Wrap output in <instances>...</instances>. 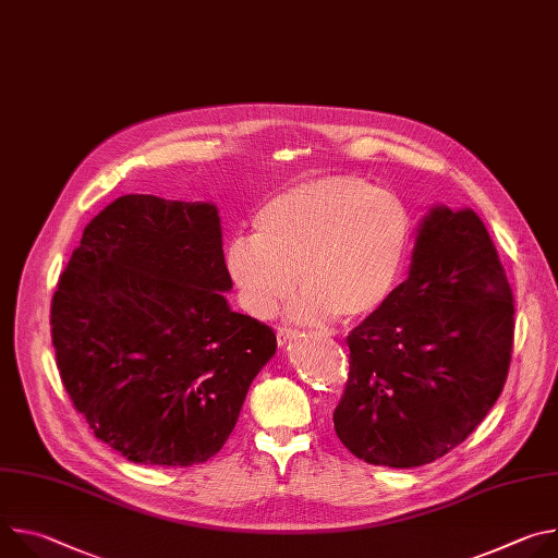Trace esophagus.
Wrapping results in <instances>:
<instances>
[{"mask_svg":"<svg viewBox=\"0 0 558 558\" xmlns=\"http://www.w3.org/2000/svg\"><path fill=\"white\" fill-rule=\"evenodd\" d=\"M295 336H298V331H295V329H289V327H280V329H278V333H276V338H278V344H280V347L289 344Z\"/></svg>","mask_w":558,"mask_h":558,"instance_id":"1","label":"esophagus"}]
</instances>
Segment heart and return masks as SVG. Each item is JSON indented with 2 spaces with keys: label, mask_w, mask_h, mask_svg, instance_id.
<instances>
[{
  "label": "heart",
  "mask_w": 558,
  "mask_h": 558,
  "mask_svg": "<svg viewBox=\"0 0 558 558\" xmlns=\"http://www.w3.org/2000/svg\"><path fill=\"white\" fill-rule=\"evenodd\" d=\"M413 241L404 203L357 177L295 183L267 198L254 235H235L225 263L243 306L274 317L291 306L298 323H362L377 315L402 280Z\"/></svg>",
  "instance_id": "obj_1"
}]
</instances>
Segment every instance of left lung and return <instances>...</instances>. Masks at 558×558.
Listing matches in <instances>:
<instances>
[{
  "mask_svg": "<svg viewBox=\"0 0 558 558\" xmlns=\"http://www.w3.org/2000/svg\"><path fill=\"white\" fill-rule=\"evenodd\" d=\"M347 344L333 426L357 459L415 468L459 446L499 400L514 344L512 289L482 218L435 207L411 276Z\"/></svg>",
  "mask_w": 558,
  "mask_h": 558,
  "instance_id": "8db88e82",
  "label": "left lung"
}]
</instances>
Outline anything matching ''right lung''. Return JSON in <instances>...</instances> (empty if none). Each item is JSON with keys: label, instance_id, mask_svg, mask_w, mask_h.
Returning <instances> with one entry per match:
<instances>
[{"label": "right lung", "instance_id": "1", "mask_svg": "<svg viewBox=\"0 0 558 558\" xmlns=\"http://www.w3.org/2000/svg\"><path fill=\"white\" fill-rule=\"evenodd\" d=\"M209 203L128 194L84 229L50 306L57 368L95 437L143 465H192L229 439L276 333L227 306Z\"/></svg>", "mask_w": 558, "mask_h": 558}]
</instances>
